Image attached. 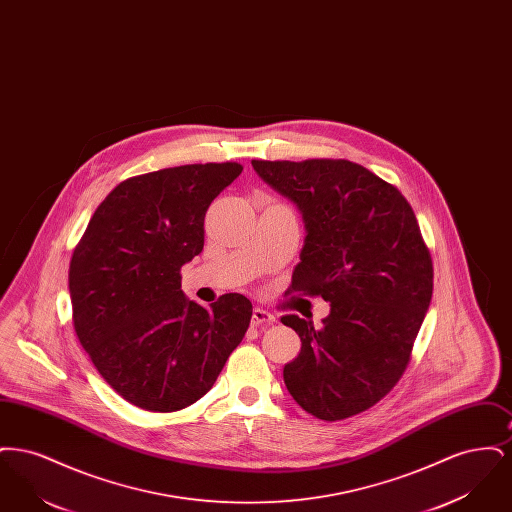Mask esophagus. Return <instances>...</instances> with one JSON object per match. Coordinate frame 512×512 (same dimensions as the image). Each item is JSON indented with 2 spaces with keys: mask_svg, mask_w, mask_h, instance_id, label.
<instances>
[{
  "mask_svg": "<svg viewBox=\"0 0 512 512\" xmlns=\"http://www.w3.org/2000/svg\"><path fill=\"white\" fill-rule=\"evenodd\" d=\"M276 320V317L272 313H268L267 309L263 307H255L253 309V317H251V324L253 326H259V324H272Z\"/></svg>",
  "mask_w": 512,
  "mask_h": 512,
  "instance_id": "obj_1",
  "label": "esophagus"
}]
</instances>
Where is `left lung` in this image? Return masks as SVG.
<instances>
[{
    "label": "left lung",
    "mask_w": 512,
    "mask_h": 512,
    "mask_svg": "<svg viewBox=\"0 0 512 512\" xmlns=\"http://www.w3.org/2000/svg\"><path fill=\"white\" fill-rule=\"evenodd\" d=\"M251 165L303 215L307 236L290 290L330 303L320 326L282 317L301 338L284 366L286 388L320 420L363 413L399 382L432 299V257L413 207L345 159Z\"/></svg>",
    "instance_id": "left-lung-1"
}]
</instances>
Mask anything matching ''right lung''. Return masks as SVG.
Returning a JSON list of instances; mask_svg holds the SVG:
<instances>
[{
    "label": "right lung",
    "mask_w": 512,
    "mask_h": 512,
    "mask_svg": "<svg viewBox=\"0 0 512 512\" xmlns=\"http://www.w3.org/2000/svg\"><path fill=\"white\" fill-rule=\"evenodd\" d=\"M242 171L205 163L132 176L99 203L74 247V332L103 380L140 409L190 407L244 340L247 297L226 293L205 309L180 290V268L203 249L209 205Z\"/></svg>",
    "instance_id": "add662e5"
}]
</instances>
